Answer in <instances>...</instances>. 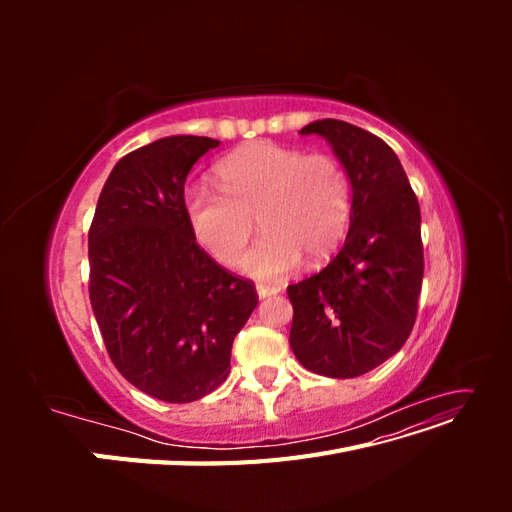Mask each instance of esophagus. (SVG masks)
<instances>
[{
    "label": "esophagus",
    "mask_w": 512,
    "mask_h": 512,
    "mask_svg": "<svg viewBox=\"0 0 512 512\" xmlns=\"http://www.w3.org/2000/svg\"><path fill=\"white\" fill-rule=\"evenodd\" d=\"M256 292H258V297H260V299H267V297H271V294L282 292V288H280V286H265V284H258V286H256Z\"/></svg>",
    "instance_id": "obj_1"
}]
</instances>
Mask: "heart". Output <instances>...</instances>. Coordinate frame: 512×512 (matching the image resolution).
Returning <instances> with one entry per match:
<instances>
[{
    "label": "heart",
    "instance_id": "1",
    "mask_svg": "<svg viewBox=\"0 0 512 512\" xmlns=\"http://www.w3.org/2000/svg\"><path fill=\"white\" fill-rule=\"evenodd\" d=\"M218 189L194 185L183 213L198 245L224 267L237 265L256 220L265 230L245 256L243 271L256 280H282L299 267L327 260L344 241L352 215L346 168L329 153H305L256 143L215 168Z\"/></svg>",
    "mask_w": 512,
    "mask_h": 512
}]
</instances>
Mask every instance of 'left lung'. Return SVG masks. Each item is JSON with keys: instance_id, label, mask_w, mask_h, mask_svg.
I'll return each mask as SVG.
<instances>
[{"instance_id": "obj_1", "label": "left lung", "mask_w": 512, "mask_h": 512, "mask_svg": "<svg viewBox=\"0 0 512 512\" xmlns=\"http://www.w3.org/2000/svg\"><path fill=\"white\" fill-rule=\"evenodd\" d=\"M301 134L327 138L352 185L350 230L339 254L288 286L290 348L327 378H356L391 359L412 333L423 286L421 209L395 151L339 119Z\"/></svg>"}]
</instances>
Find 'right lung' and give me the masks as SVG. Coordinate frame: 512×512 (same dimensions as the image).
<instances>
[{"instance_id":"1","label":"right lung","mask_w":512,"mask_h":512,"mask_svg":"<svg viewBox=\"0 0 512 512\" xmlns=\"http://www.w3.org/2000/svg\"><path fill=\"white\" fill-rule=\"evenodd\" d=\"M220 141L166 136L123 156L89 228V301L119 374L138 391L188 404L230 374V350L258 303L192 235L183 185Z\"/></svg>"}]
</instances>
